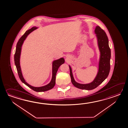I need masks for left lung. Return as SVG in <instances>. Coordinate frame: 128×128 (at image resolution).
Here are the masks:
<instances>
[{"label":"left lung","mask_w":128,"mask_h":128,"mask_svg":"<svg viewBox=\"0 0 128 128\" xmlns=\"http://www.w3.org/2000/svg\"><path fill=\"white\" fill-rule=\"evenodd\" d=\"M98 45L100 51V58L99 63V70L93 82L87 84H81L76 82L74 80L71 66L70 68V75L72 84L78 88L92 90L96 88L101 84L108 77L110 70L111 50L109 46L108 38L105 32L99 26H96L95 29Z\"/></svg>","instance_id":"8db88e82"}]
</instances>
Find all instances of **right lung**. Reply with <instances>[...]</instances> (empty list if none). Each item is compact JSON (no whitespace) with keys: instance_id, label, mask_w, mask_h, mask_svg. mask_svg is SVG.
I'll list each match as a JSON object with an SVG mask.
<instances>
[{"instance_id":"add662e5","label":"right lung","mask_w":128,"mask_h":128,"mask_svg":"<svg viewBox=\"0 0 128 128\" xmlns=\"http://www.w3.org/2000/svg\"><path fill=\"white\" fill-rule=\"evenodd\" d=\"M37 28L34 26L28 30L26 31L25 32V33L18 40L16 44V52L14 55V64L16 68L19 77L22 82H23L24 84H25L26 86H28L30 88H31L34 91H36V92H44V91H48V90H51L54 86L56 84V76L57 70L60 67V66L62 65L65 62V60L63 58H61L58 60H55L53 61L52 63V77L50 82L47 85L44 86L42 87H35L29 84H28L26 82L24 78L23 77L21 71V68L20 66V58L22 46L24 41L25 40L28 35L30 33H31L32 32L34 31V30Z\"/></svg>"}]
</instances>
